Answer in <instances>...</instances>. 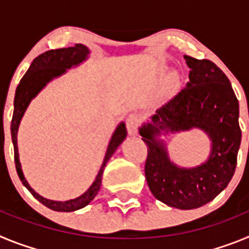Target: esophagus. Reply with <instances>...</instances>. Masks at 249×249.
<instances>
[{
  "instance_id": "1",
  "label": "esophagus",
  "mask_w": 249,
  "mask_h": 249,
  "mask_svg": "<svg viewBox=\"0 0 249 249\" xmlns=\"http://www.w3.org/2000/svg\"><path fill=\"white\" fill-rule=\"evenodd\" d=\"M140 122H141V120L137 114H129L126 120V127H127V132H128V135L135 136L136 133H137Z\"/></svg>"
}]
</instances>
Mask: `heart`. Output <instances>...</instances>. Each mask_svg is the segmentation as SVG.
I'll use <instances>...</instances> for the list:
<instances>
[{"label": "heart", "instance_id": "b5f03b06", "mask_svg": "<svg viewBox=\"0 0 249 249\" xmlns=\"http://www.w3.org/2000/svg\"><path fill=\"white\" fill-rule=\"evenodd\" d=\"M171 76H172V77H173V74H171Z\"/></svg>", "mask_w": 249, "mask_h": 249}]
</instances>
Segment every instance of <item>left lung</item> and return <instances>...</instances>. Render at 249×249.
Instances as JSON below:
<instances>
[{"instance_id":"8db88e82","label":"left lung","mask_w":249,"mask_h":249,"mask_svg":"<svg viewBox=\"0 0 249 249\" xmlns=\"http://www.w3.org/2000/svg\"><path fill=\"white\" fill-rule=\"evenodd\" d=\"M190 67L186 89L140 127L148 148L144 173L152 195L178 210H193L214 199L228 186L241 146L239 105L227 76L208 59L184 56ZM198 128L211 141L209 158L182 167L169 157L160 135Z\"/></svg>"}]
</instances>
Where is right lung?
<instances>
[{"instance_id": "add662e5", "label": "right lung", "mask_w": 249, "mask_h": 249, "mask_svg": "<svg viewBox=\"0 0 249 249\" xmlns=\"http://www.w3.org/2000/svg\"><path fill=\"white\" fill-rule=\"evenodd\" d=\"M91 51L87 46L78 45L68 48H59V50H51L39 54L38 57L34 59V62L31 63L30 68L27 70L26 74L22 77L19 81V85L17 86L16 93H15V102H13V116L12 122H11V137H12L13 148H15V163H16L17 175L21 179L22 184L27 188L34 196L37 201H39L50 210L57 211V212H73V211L81 210L89 203H91L92 199L97 196L98 191L101 188V182H102V175L105 171V167L108 162L109 158L112 157L116 149L118 148L127 136V129L124 122H121L114 129L113 135L109 140L108 147L106 151L105 158H103L102 166L98 171L97 176L94 178L93 183L89 186V188L80 197H76L73 199L68 201H53L42 197L41 195L30 186L25 175L22 172V166L19 162L18 147H17V132H18L19 123H21L22 117L25 114L26 109L30 106L31 101L36 97L39 92L45 89L46 86L53 81L54 78H58L62 74L67 72V70L77 67L85 61H87L89 57Z\"/></svg>"}]
</instances>
